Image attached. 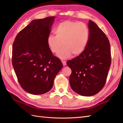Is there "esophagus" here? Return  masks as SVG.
I'll use <instances>...</instances> for the list:
<instances>
[{"mask_svg":"<svg viewBox=\"0 0 123 123\" xmlns=\"http://www.w3.org/2000/svg\"><path fill=\"white\" fill-rule=\"evenodd\" d=\"M62 63L63 66H65L66 65V61H62Z\"/></svg>","mask_w":123,"mask_h":123,"instance_id":"34e87169","label":"esophagus"}]
</instances>
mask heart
Instances as JSON below:
<instances>
[{
    "instance_id": "obj_1",
    "label": "heart",
    "mask_w": 123,
    "mask_h": 123,
    "mask_svg": "<svg viewBox=\"0 0 123 123\" xmlns=\"http://www.w3.org/2000/svg\"><path fill=\"white\" fill-rule=\"evenodd\" d=\"M55 35H50L47 44L53 53L61 49L57 56L62 59L69 58L71 54L76 56L82 53L89 42L90 32L87 25L83 23L66 20L54 29Z\"/></svg>"
}]
</instances>
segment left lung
<instances>
[{
	"label": "left lung",
	"instance_id": "8db88e82",
	"mask_svg": "<svg viewBox=\"0 0 123 123\" xmlns=\"http://www.w3.org/2000/svg\"><path fill=\"white\" fill-rule=\"evenodd\" d=\"M89 42L83 52L67 65L72 70L70 86L77 93L85 96L96 94L106 83L111 62L109 41L95 23L89 20Z\"/></svg>",
	"mask_w": 123,
	"mask_h": 123
}]
</instances>
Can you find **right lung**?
<instances>
[{
    "instance_id": "obj_1",
    "label": "right lung",
    "mask_w": 123,
    "mask_h": 123,
    "mask_svg": "<svg viewBox=\"0 0 123 123\" xmlns=\"http://www.w3.org/2000/svg\"><path fill=\"white\" fill-rule=\"evenodd\" d=\"M54 16L32 20L16 36L12 47V65L21 87L40 95L49 91L62 67L47 44Z\"/></svg>"
}]
</instances>
